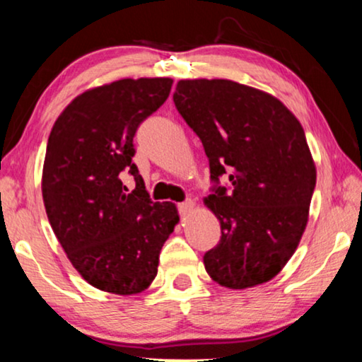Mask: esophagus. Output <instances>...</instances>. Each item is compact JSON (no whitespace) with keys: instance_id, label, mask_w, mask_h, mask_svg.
Wrapping results in <instances>:
<instances>
[{"instance_id":"34e87169","label":"esophagus","mask_w":362,"mask_h":362,"mask_svg":"<svg viewBox=\"0 0 362 362\" xmlns=\"http://www.w3.org/2000/svg\"><path fill=\"white\" fill-rule=\"evenodd\" d=\"M192 209H194V202H192L191 199L181 202V204H177V212H180V216H182V217L189 216Z\"/></svg>"}]
</instances>
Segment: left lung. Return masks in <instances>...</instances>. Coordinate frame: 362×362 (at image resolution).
<instances>
[{
    "mask_svg": "<svg viewBox=\"0 0 362 362\" xmlns=\"http://www.w3.org/2000/svg\"><path fill=\"white\" fill-rule=\"evenodd\" d=\"M173 102L209 160L221 240L202 259L207 274L227 288L269 281L308 221L316 170L303 128L275 97L224 78L180 81Z\"/></svg>",
    "mask_w": 362,
    "mask_h": 362,
    "instance_id": "left-lung-1",
    "label": "left lung"
}]
</instances>
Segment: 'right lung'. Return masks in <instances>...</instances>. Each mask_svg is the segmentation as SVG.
Masks as SVG:
<instances>
[{"label": "right lung", "instance_id": "right-lung-1", "mask_svg": "<svg viewBox=\"0 0 362 362\" xmlns=\"http://www.w3.org/2000/svg\"><path fill=\"white\" fill-rule=\"evenodd\" d=\"M173 81L123 78L74 98L49 135L42 197L51 227L76 270L115 295L140 293L158 274L160 252L180 221L173 202H153L132 158L143 120ZM136 180L128 192L121 173Z\"/></svg>", "mask_w": 362, "mask_h": 362}]
</instances>
